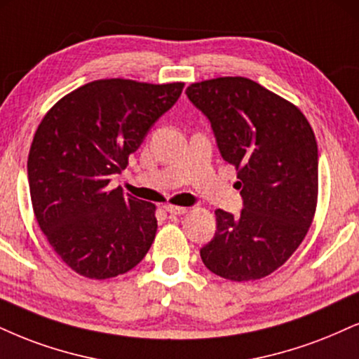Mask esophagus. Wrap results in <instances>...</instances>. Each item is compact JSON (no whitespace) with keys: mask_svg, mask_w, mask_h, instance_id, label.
Returning <instances> with one entry per match:
<instances>
[{"mask_svg":"<svg viewBox=\"0 0 359 359\" xmlns=\"http://www.w3.org/2000/svg\"><path fill=\"white\" fill-rule=\"evenodd\" d=\"M163 209H165V212H168L170 215H182L187 212L185 207H177V205H163Z\"/></svg>","mask_w":359,"mask_h":359,"instance_id":"obj_1","label":"esophagus"}]
</instances>
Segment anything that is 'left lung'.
<instances>
[{"label":"left lung","mask_w":359,"mask_h":359,"mask_svg":"<svg viewBox=\"0 0 359 359\" xmlns=\"http://www.w3.org/2000/svg\"><path fill=\"white\" fill-rule=\"evenodd\" d=\"M187 98L210 122L222 158L236 165L243 210H215L205 267L231 280L274 273L303 243L318 201V144L292 103L244 76L192 83Z\"/></svg>","instance_id":"1"}]
</instances>
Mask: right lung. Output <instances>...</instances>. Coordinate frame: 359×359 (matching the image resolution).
<instances>
[{
	"instance_id": "right-lung-1",
	"label": "right lung",
	"mask_w": 359,
	"mask_h": 359,
	"mask_svg": "<svg viewBox=\"0 0 359 359\" xmlns=\"http://www.w3.org/2000/svg\"><path fill=\"white\" fill-rule=\"evenodd\" d=\"M184 83L97 80L68 93L34 133L28 184L36 221L51 248L75 273L109 279L135 267L157 232L155 205L122 189V174Z\"/></svg>"
}]
</instances>
